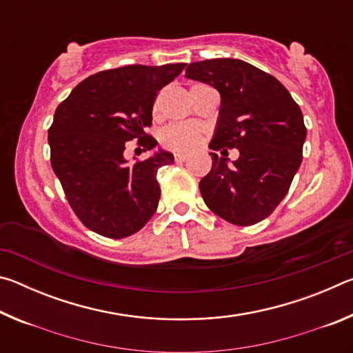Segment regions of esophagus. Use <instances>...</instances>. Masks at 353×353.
I'll list each match as a JSON object with an SVG mask.
<instances>
[{
	"label": "esophagus",
	"instance_id": "34e87169",
	"mask_svg": "<svg viewBox=\"0 0 353 353\" xmlns=\"http://www.w3.org/2000/svg\"><path fill=\"white\" fill-rule=\"evenodd\" d=\"M174 159H176L177 163H182V162H185V160L188 159V155L183 154V152H177V154L174 155Z\"/></svg>",
	"mask_w": 353,
	"mask_h": 353
}]
</instances>
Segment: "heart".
Segmentation results:
<instances>
[{
  "instance_id": "b5f03b06",
  "label": "heart",
  "mask_w": 353,
  "mask_h": 353,
  "mask_svg": "<svg viewBox=\"0 0 353 353\" xmlns=\"http://www.w3.org/2000/svg\"><path fill=\"white\" fill-rule=\"evenodd\" d=\"M160 140L172 151H190L201 141V130L193 124H170L163 129Z\"/></svg>"
}]
</instances>
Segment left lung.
I'll return each mask as SVG.
<instances>
[{"label": "left lung", "mask_w": 353, "mask_h": 353, "mask_svg": "<svg viewBox=\"0 0 353 353\" xmlns=\"http://www.w3.org/2000/svg\"><path fill=\"white\" fill-rule=\"evenodd\" d=\"M185 77L221 94L208 148L240 151L232 165L212 152V170L199 182L204 202L235 225L260 223L282 202L301 166L307 139L301 107L276 77L240 59L193 62Z\"/></svg>", "instance_id": "1"}]
</instances>
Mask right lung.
Masks as SVG:
<instances>
[{"instance_id":"obj_1","label":"right lung","mask_w":353,"mask_h":353,"mask_svg":"<svg viewBox=\"0 0 353 353\" xmlns=\"http://www.w3.org/2000/svg\"><path fill=\"white\" fill-rule=\"evenodd\" d=\"M185 63L128 65L101 71L73 88L59 104L48 130L51 165L71 208L88 229L126 238L157 210V171L174 162L145 130L152 124L155 94L182 73ZM139 139L153 154L132 165L127 141Z\"/></svg>"}]
</instances>
